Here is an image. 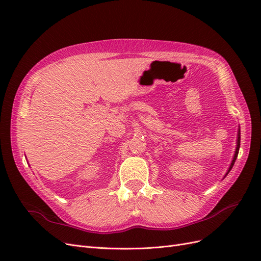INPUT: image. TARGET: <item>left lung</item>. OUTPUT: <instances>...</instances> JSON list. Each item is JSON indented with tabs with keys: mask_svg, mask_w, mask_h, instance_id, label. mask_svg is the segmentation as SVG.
<instances>
[{
	"mask_svg": "<svg viewBox=\"0 0 261 261\" xmlns=\"http://www.w3.org/2000/svg\"><path fill=\"white\" fill-rule=\"evenodd\" d=\"M240 145H241V130L239 129V133H238V145H236V150H235V154H234V158H233V160H232V163H231V165H230V168H228V171L226 172V174H225V175H227V174H228V172H230V171L232 170V168H233V165H234V163H235V160H236V158H238V154H239V150H240Z\"/></svg>",
	"mask_w": 261,
	"mask_h": 261,
	"instance_id": "obj_1",
	"label": "left lung"
}]
</instances>
